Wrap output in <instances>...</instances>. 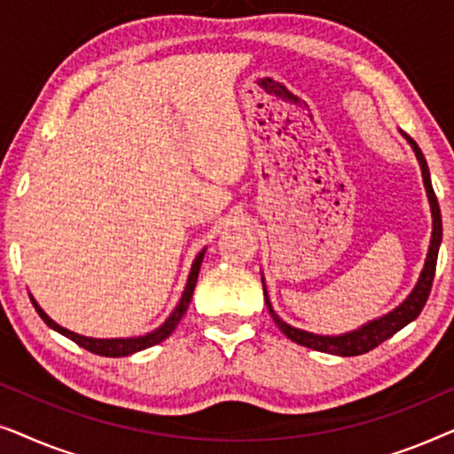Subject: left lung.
<instances>
[{
  "label": "left lung",
  "instance_id": "8db88e82",
  "mask_svg": "<svg viewBox=\"0 0 454 454\" xmlns=\"http://www.w3.org/2000/svg\"><path fill=\"white\" fill-rule=\"evenodd\" d=\"M407 138L409 145L415 151V157L419 160L421 167V176H424V185L427 192V200H430L432 207V221H434V229H432V241H430V252H427L426 258V266L421 270V277L418 285H415L413 294L407 297L405 301L401 303L399 308L393 309V312L382 316L374 322H368V325L357 328V331H351L347 334H339V337H322V334H314V333H306L300 331V328L289 326L287 322H283L272 309L269 297H266L264 291V301L266 308L272 316V320L277 322V326L281 328L283 334L291 340H295L297 345L309 347L314 351H322V353H333V356H343V357H351V356H362V353H368L378 347L384 340L393 337L395 333H399L403 326H407L409 322L415 320L419 316L421 309H424L427 295L432 291V283H434V275H436V260H438V247L440 241H442V216H440V207H438V198L434 194L432 182H430V171H427V163L424 159V153L419 151L418 142H415L411 136L403 134Z\"/></svg>",
  "mask_w": 454,
  "mask_h": 454
}]
</instances>
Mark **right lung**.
Returning a JSON list of instances; mask_svg holds the SVG:
<instances>
[{"instance_id": "obj_1", "label": "right lung", "mask_w": 454, "mask_h": 454, "mask_svg": "<svg viewBox=\"0 0 454 454\" xmlns=\"http://www.w3.org/2000/svg\"><path fill=\"white\" fill-rule=\"evenodd\" d=\"M202 258H204V250L198 254L194 264H192V270H190V278H188V285H185L184 289V295L182 300H179L177 308L173 309V314L167 318V322L157 331L145 334V337H136V339H89V337H82V334H76L72 331H67V328L55 325V322L49 318V316L43 312L39 308V303H36L33 297H30V301H33V306L36 312L43 320H45L47 326H51L53 331H58L64 334V337L72 339L74 343L84 347L86 351L90 353H97V356H103V357H123V356H129V353H136V351H142L146 349V347H153L157 343H163V340L169 337V334L176 331V326L179 325V320H182V316L185 314V309L190 306V300H192V294H194V287H196V281H198V272H200V264H202Z\"/></svg>"}]
</instances>
